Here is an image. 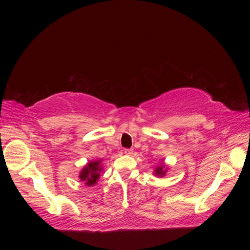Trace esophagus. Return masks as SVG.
Wrapping results in <instances>:
<instances>
[{"label":"esophagus","mask_w":250,"mask_h":250,"mask_svg":"<svg viewBox=\"0 0 250 250\" xmlns=\"http://www.w3.org/2000/svg\"><path fill=\"white\" fill-rule=\"evenodd\" d=\"M132 152H133V150H132V149H128V148H126V149L124 150V153H125V154H127V155H130V154H132Z\"/></svg>","instance_id":"obj_1"}]
</instances>
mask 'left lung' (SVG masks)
Instances as JSON below:
<instances>
[{
  "instance_id": "obj_1",
  "label": "left lung",
  "mask_w": 250,
  "mask_h": 250,
  "mask_svg": "<svg viewBox=\"0 0 250 250\" xmlns=\"http://www.w3.org/2000/svg\"><path fill=\"white\" fill-rule=\"evenodd\" d=\"M165 172H166V170L164 169L163 166H161V167H158V168L155 169V174H156V175H158V176H163L164 174H165Z\"/></svg>"
}]
</instances>
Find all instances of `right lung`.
<instances>
[{"label": "right lung", "instance_id": "1", "mask_svg": "<svg viewBox=\"0 0 250 250\" xmlns=\"http://www.w3.org/2000/svg\"><path fill=\"white\" fill-rule=\"evenodd\" d=\"M100 171H101L100 161L90 162L86 165V167L81 171L79 177L82 181H84V184L86 186H94L100 176L99 174Z\"/></svg>", "mask_w": 250, "mask_h": 250}]
</instances>
